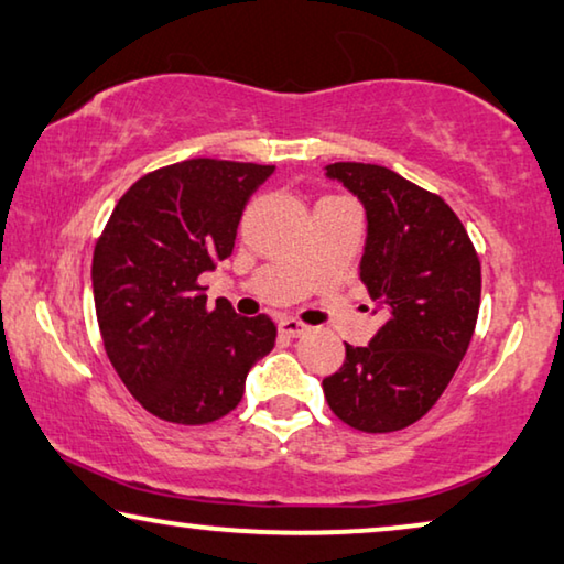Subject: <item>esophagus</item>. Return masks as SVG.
Returning <instances> with one entry per match:
<instances>
[{
    "instance_id": "esophagus-1",
    "label": "esophagus",
    "mask_w": 564,
    "mask_h": 564,
    "mask_svg": "<svg viewBox=\"0 0 564 564\" xmlns=\"http://www.w3.org/2000/svg\"><path fill=\"white\" fill-rule=\"evenodd\" d=\"M279 332H281L283 336H301V334L308 332V326L296 322V318H281V322H279Z\"/></svg>"
}]
</instances>
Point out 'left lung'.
Returning <instances> with one entry per match:
<instances>
[{
	"label": "left lung",
	"instance_id": "1",
	"mask_svg": "<svg viewBox=\"0 0 564 564\" xmlns=\"http://www.w3.org/2000/svg\"><path fill=\"white\" fill-rule=\"evenodd\" d=\"M326 176L365 207L359 279L384 324L347 344L322 388L332 413L365 433H392L431 410L464 359L481 304V263L438 195L377 164L336 162Z\"/></svg>",
	"mask_w": 564,
	"mask_h": 564
}]
</instances>
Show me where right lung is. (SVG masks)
I'll return each instance as SVG.
<instances>
[{"label":"right lung","mask_w":564,"mask_h":564,"mask_svg":"<svg viewBox=\"0 0 564 564\" xmlns=\"http://www.w3.org/2000/svg\"><path fill=\"white\" fill-rule=\"evenodd\" d=\"M275 166L187 159L119 199L94 250L106 355L151 415L205 425L238 408L246 377L275 344L265 314L207 308L199 275L230 258L248 199Z\"/></svg>","instance_id":"1"}]
</instances>
